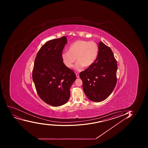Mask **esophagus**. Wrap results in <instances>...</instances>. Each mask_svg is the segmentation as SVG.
<instances>
[{
	"mask_svg": "<svg viewBox=\"0 0 148 148\" xmlns=\"http://www.w3.org/2000/svg\"><path fill=\"white\" fill-rule=\"evenodd\" d=\"M76 75L77 78H79V74H78V73H76Z\"/></svg>",
	"mask_w": 148,
	"mask_h": 148,
	"instance_id": "obj_1",
	"label": "esophagus"
}]
</instances>
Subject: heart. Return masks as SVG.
<instances>
[{"mask_svg": "<svg viewBox=\"0 0 148 148\" xmlns=\"http://www.w3.org/2000/svg\"><path fill=\"white\" fill-rule=\"evenodd\" d=\"M99 53V47L94 41L78 40L72 43L69 47V51L61 54L62 60L66 67H73L76 60L77 63L75 69L81 71L85 67L92 66L95 61Z\"/></svg>", "mask_w": 148, "mask_h": 148, "instance_id": "1", "label": "heart"}]
</instances>
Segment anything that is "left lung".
I'll return each instance as SVG.
<instances>
[{
  "label": "left lung",
  "mask_w": 148,
  "mask_h": 148,
  "mask_svg": "<svg viewBox=\"0 0 148 148\" xmlns=\"http://www.w3.org/2000/svg\"><path fill=\"white\" fill-rule=\"evenodd\" d=\"M95 63L81 72L84 92L89 99L101 102L112 92L117 82V63L111 49L100 41Z\"/></svg>",
  "instance_id": "1"
}]
</instances>
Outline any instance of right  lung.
Instances as JSON below:
<instances>
[{"label": "right lung", "instance_id": "add662e5", "mask_svg": "<svg viewBox=\"0 0 148 148\" xmlns=\"http://www.w3.org/2000/svg\"><path fill=\"white\" fill-rule=\"evenodd\" d=\"M66 37L51 40L38 51L34 62L32 79L40 98L53 107L67 102L70 89L76 79L73 70L66 67L61 54Z\"/></svg>", "mask_w": 148, "mask_h": 148}]
</instances>
